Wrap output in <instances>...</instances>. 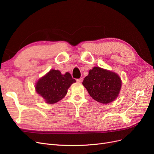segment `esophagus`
Here are the masks:
<instances>
[{"label":"esophagus","mask_w":154,"mask_h":154,"mask_svg":"<svg viewBox=\"0 0 154 154\" xmlns=\"http://www.w3.org/2000/svg\"><path fill=\"white\" fill-rule=\"evenodd\" d=\"M83 78H79V79H77V82H78V83H82V82H83Z\"/></svg>","instance_id":"obj_1"}]
</instances>
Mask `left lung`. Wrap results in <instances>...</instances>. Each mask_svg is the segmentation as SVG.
<instances>
[{"label":"left lung","mask_w":154,"mask_h":154,"mask_svg":"<svg viewBox=\"0 0 154 154\" xmlns=\"http://www.w3.org/2000/svg\"><path fill=\"white\" fill-rule=\"evenodd\" d=\"M88 94L94 100L106 104L117 98L122 82L117 73L99 67L88 71L82 83Z\"/></svg>","instance_id":"1"}]
</instances>
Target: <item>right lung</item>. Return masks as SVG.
<instances>
[{"mask_svg": "<svg viewBox=\"0 0 154 154\" xmlns=\"http://www.w3.org/2000/svg\"><path fill=\"white\" fill-rule=\"evenodd\" d=\"M75 82L69 72L62 74L58 70L51 69L37 81L35 90L46 103L53 104L63 99L68 88Z\"/></svg>", "mask_w": 154, "mask_h": 154, "instance_id": "1", "label": "right lung"}]
</instances>
